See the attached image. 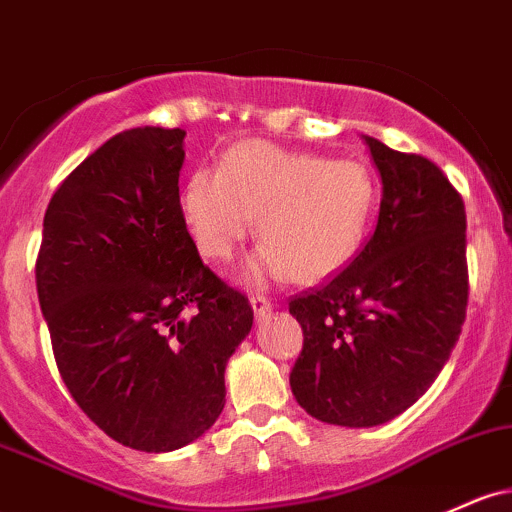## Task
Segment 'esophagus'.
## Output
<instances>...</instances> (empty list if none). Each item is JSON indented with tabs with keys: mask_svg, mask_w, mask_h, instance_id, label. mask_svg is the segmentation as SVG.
<instances>
[{
	"mask_svg": "<svg viewBox=\"0 0 512 512\" xmlns=\"http://www.w3.org/2000/svg\"><path fill=\"white\" fill-rule=\"evenodd\" d=\"M250 303H252V311H255L257 318H265V316H269V313H272V301H269L267 296L252 294Z\"/></svg>",
	"mask_w": 512,
	"mask_h": 512,
	"instance_id": "34e87169",
	"label": "esophagus"
}]
</instances>
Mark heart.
Here are the masks:
<instances>
[{
    "label": "heart",
    "mask_w": 512,
    "mask_h": 512,
    "mask_svg": "<svg viewBox=\"0 0 512 512\" xmlns=\"http://www.w3.org/2000/svg\"><path fill=\"white\" fill-rule=\"evenodd\" d=\"M374 211V182L355 160H325L267 140L233 145L218 172L199 167L179 189V216L201 255L233 260L257 216L252 279L320 282L350 262Z\"/></svg>",
    "instance_id": "1"
}]
</instances>
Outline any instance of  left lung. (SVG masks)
I'll return each mask as SVG.
<instances>
[{
	"mask_svg": "<svg viewBox=\"0 0 512 512\" xmlns=\"http://www.w3.org/2000/svg\"><path fill=\"white\" fill-rule=\"evenodd\" d=\"M367 145L384 182L372 238L289 301L303 330L291 391L308 415L345 428L386 423L430 389L469 301L462 194L428 157Z\"/></svg>",
	"mask_w": 512,
	"mask_h": 512,
	"instance_id": "obj_1",
	"label": "left lung"
}]
</instances>
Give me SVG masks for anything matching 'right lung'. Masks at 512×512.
<instances>
[{
    "label": "right lung",
    "instance_id": "obj_1",
    "mask_svg": "<svg viewBox=\"0 0 512 512\" xmlns=\"http://www.w3.org/2000/svg\"><path fill=\"white\" fill-rule=\"evenodd\" d=\"M182 128H131L50 199L36 289L67 391L111 440L172 452L216 423L252 306L179 216Z\"/></svg>",
    "mask_w": 512,
    "mask_h": 512
}]
</instances>
